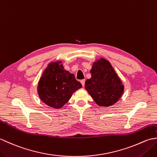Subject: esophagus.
Listing matches in <instances>:
<instances>
[{
    "mask_svg": "<svg viewBox=\"0 0 157 157\" xmlns=\"http://www.w3.org/2000/svg\"><path fill=\"white\" fill-rule=\"evenodd\" d=\"M80 82H81V84H82L83 87H84V85H85V79H82V80L80 81Z\"/></svg>",
    "mask_w": 157,
    "mask_h": 157,
    "instance_id": "34e87169",
    "label": "esophagus"
}]
</instances>
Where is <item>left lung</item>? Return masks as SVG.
Returning <instances> with one entry per match:
<instances>
[{
	"label": "left lung",
	"mask_w": 157,
	"mask_h": 157,
	"mask_svg": "<svg viewBox=\"0 0 157 157\" xmlns=\"http://www.w3.org/2000/svg\"><path fill=\"white\" fill-rule=\"evenodd\" d=\"M92 77L85 82V88L100 106L114 105L124 90L122 82L108 61L100 59L93 63Z\"/></svg>",
	"instance_id": "8db88e82"
}]
</instances>
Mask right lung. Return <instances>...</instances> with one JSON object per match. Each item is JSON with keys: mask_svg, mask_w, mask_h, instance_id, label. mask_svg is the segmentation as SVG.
<instances>
[{"mask_svg": "<svg viewBox=\"0 0 157 157\" xmlns=\"http://www.w3.org/2000/svg\"><path fill=\"white\" fill-rule=\"evenodd\" d=\"M61 61L52 62L43 72L38 86L40 98L55 109L61 108L73 93L82 87L75 75L65 71Z\"/></svg>", "mask_w": 157, "mask_h": 157, "instance_id": "1", "label": "right lung"}]
</instances>
